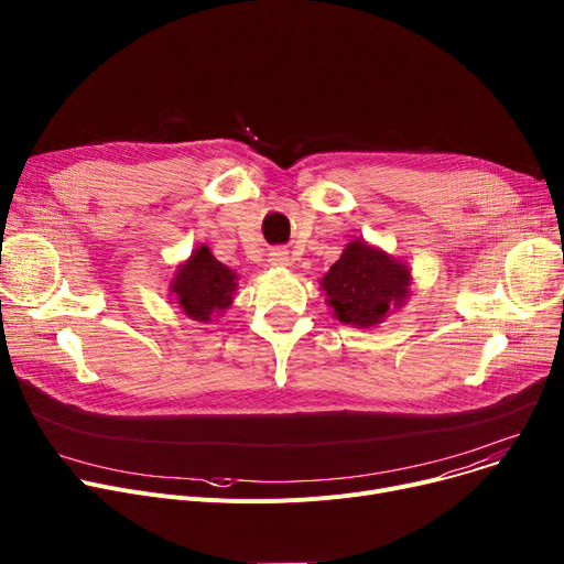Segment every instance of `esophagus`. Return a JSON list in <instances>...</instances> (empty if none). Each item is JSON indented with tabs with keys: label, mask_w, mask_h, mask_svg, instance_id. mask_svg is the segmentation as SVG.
<instances>
[{
	"label": "esophagus",
	"mask_w": 564,
	"mask_h": 564,
	"mask_svg": "<svg viewBox=\"0 0 564 564\" xmlns=\"http://www.w3.org/2000/svg\"><path fill=\"white\" fill-rule=\"evenodd\" d=\"M270 265L272 268H288L290 265V253L285 249H274L270 253Z\"/></svg>",
	"instance_id": "1"
}]
</instances>
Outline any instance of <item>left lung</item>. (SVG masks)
<instances>
[{
  "instance_id": "8db88e82",
  "label": "left lung",
  "mask_w": 564,
  "mask_h": 564,
  "mask_svg": "<svg viewBox=\"0 0 564 564\" xmlns=\"http://www.w3.org/2000/svg\"><path fill=\"white\" fill-rule=\"evenodd\" d=\"M410 281L405 262L365 240H354L333 262L319 285L328 296L326 304L333 308V317L343 324L369 328L405 304Z\"/></svg>"
}]
</instances>
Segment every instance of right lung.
<instances>
[{
    "mask_svg": "<svg viewBox=\"0 0 564 564\" xmlns=\"http://www.w3.org/2000/svg\"><path fill=\"white\" fill-rule=\"evenodd\" d=\"M238 274L210 253L206 245L197 247L170 283L178 308L195 322H210L213 315L227 311L238 288Z\"/></svg>",
    "mask_w": 564,
    "mask_h": 564,
    "instance_id": "right-lung-1",
    "label": "right lung"
}]
</instances>
